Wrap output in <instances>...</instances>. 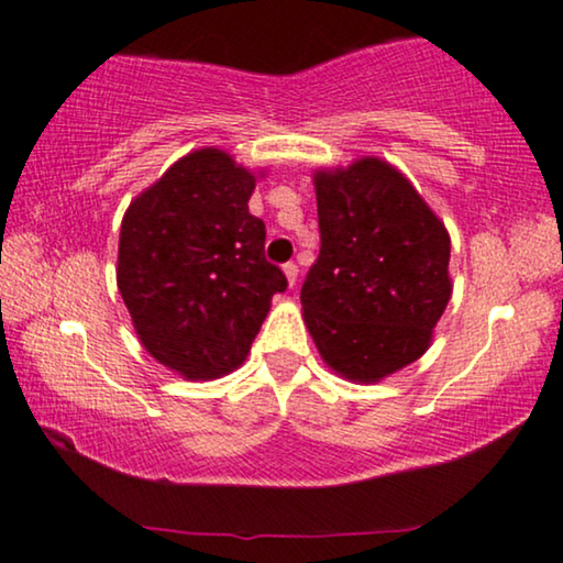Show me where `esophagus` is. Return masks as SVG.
<instances>
[{
	"instance_id": "obj_1",
	"label": "esophagus",
	"mask_w": 563,
	"mask_h": 563,
	"mask_svg": "<svg viewBox=\"0 0 563 563\" xmlns=\"http://www.w3.org/2000/svg\"><path fill=\"white\" fill-rule=\"evenodd\" d=\"M283 275H286L288 286L294 288V286H296V280H298V267L294 265V262H288V265H283Z\"/></svg>"
}]
</instances>
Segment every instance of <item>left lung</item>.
<instances>
[{
  "instance_id": "8db88e82",
  "label": "left lung",
  "mask_w": 563,
  "mask_h": 563,
  "mask_svg": "<svg viewBox=\"0 0 563 563\" xmlns=\"http://www.w3.org/2000/svg\"><path fill=\"white\" fill-rule=\"evenodd\" d=\"M322 249L303 324L332 374L376 384L429 351L452 296L450 231L408 176L376 155L314 170Z\"/></svg>"
}]
</instances>
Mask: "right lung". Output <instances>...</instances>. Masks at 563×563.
Returning a JSON list of instances; mask_svg holds the SVG:
<instances>
[{
    "mask_svg": "<svg viewBox=\"0 0 563 563\" xmlns=\"http://www.w3.org/2000/svg\"><path fill=\"white\" fill-rule=\"evenodd\" d=\"M262 176L220 147H197L122 218L119 294L142 347L181 379L236 372L288 286L265 260V223L249 212Z\"/></svg>",
    "mask_w": 563,
    "mask_h": 563,
    "instance_id": "1",
    "label": "right lung"
}]
</instances>
